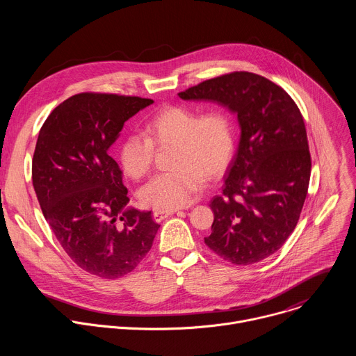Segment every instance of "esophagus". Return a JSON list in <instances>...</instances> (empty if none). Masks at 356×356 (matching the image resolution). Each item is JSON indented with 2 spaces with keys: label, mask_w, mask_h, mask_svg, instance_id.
Listing matches in <instances>:
<instances>
[{
  "label": "esophagus",
  "mask_w": 356,
  "mask_h": 356,
  "mask_svg": "<svg viewBox=\"0 0 356 356\" xmlns=\"http://www.w3.org/2000/svg\"><path fill=\"white\" fill-rule=\"evenodd\" d=\"M175 213H176V210H172V211H159V210H156V211H154V220L156 222H161V221H163L165 218H168L169 216H172Z\"/></svg>",
  "instance_id": "34e87169"
}]
</instances>
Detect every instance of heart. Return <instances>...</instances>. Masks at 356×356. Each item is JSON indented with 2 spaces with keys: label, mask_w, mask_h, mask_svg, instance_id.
Returning a JSON list of instances; mask_svg holds the SVG:
<instances>
[{
  "label": "heart",
  "mask_w": 356,
  "mask_h": 356,
  "mask_svg": "<svg viewBox=\"0 0 356 356\" xmlns=\"http://www.w3.org/2000/svg\"><path fill=\"white\" fill-rule=\"evenodd\" d=\"M143 134H128L120 145L118 159L131 179L140 180L149 173L155 146L175 147L173 170L154 177L138 193L142 204L154 210L172 211L187 206L204 176H221L234 158V120L220 107L202 114L187 106L165 107L146 121Z\"/></svg>",
  "instance_id": "1"
}]
</instances>
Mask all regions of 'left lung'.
Returning a JSON list of instances; mask_svg holds the SVG:
<instances>
[{
	"label": "left lung",
	"instance_id": "1",
	"mask_svg": "<svg viewBox=\"0 0 356 356\" xmlns=\"http://www.w3.org/2000/svg\"><path fill=\"white\" fill-rule=\"evenodd\" d=\"M235 113L241 127L206 245L234 265L273 255L294 231L307 197L312 158L306 125L293 98L255 73L234 72L179 92Z\"/></svg>",
	"mask_w": 356,
	"mask_h": 356
}]
</instances>
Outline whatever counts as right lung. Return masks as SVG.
I'll return each mask as SVG.
<instances>
[{
  "mask_svg": "<svg viewBox=\"0 0 356 356\" xmlns=\"http://www.w3.org/2000/svg\"><path fill=\"white\" fill-rule=\"evenodd\" d=\"M150 98L80 92L42 125L32 181L56 239L83 270L104 279L132 272L159 229L150 211L128 207V190L108 149Z\"/></svg>",
  "mask_w": 356,
  "mask_h": 356,
  "instance_id": "1",
  "label": "right lung"
}]
</instances>
